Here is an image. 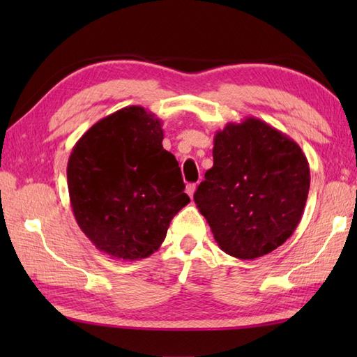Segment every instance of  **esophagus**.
Here are the masks:
<instances>
[{
  "label": "esophagus",
  "mask_w": 357,
  "mask_h": 357,
  "mask_svg": "<svg viewBox=\"0 0 357 357\" xmlns=\"http://www.w3.org/2000/svg\"><path fill=\"white\" fill-rule=\"evenodd\" d=\"M195 190H196V184L193 183V184H187V188H185V192H187V195L190 196V198H193V193H195Z\"/></svg>",
  "instance_id": "1"
}]
</instances>
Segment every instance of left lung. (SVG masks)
Segmentation results:
<instances>
[{"instance_id": "1", "label": "left lung", "mask_w": 357, "mask_h": 357, "mask_svg": "<svg viewBox=\"0 0 357 357\" xmlns=\"http://www.w3.org/2000/svg\"><path fill=\"white\" fill-rule=\"evenodd\" d=\"M308 190L304 151L282 132L250 116L215 135L213 167L193 198L219 248L255 259L291 236Z\"/></svg>"}]
</instances>
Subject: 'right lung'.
Wrapping results in <instances>:
<instances>
[{
  "mask_svg": "<svg viewBox=\"0 0 357 357\" xmlns=\"http://www.w3.org/2000/svg\"><path fill=\"white\" fill-rule=\"evenodd\" d=\"M162 139L161 119L128 105L75 144L67 164L72 210L100 252L124 261L149 257L161 247L173 216L190 202Z\"/></svg>",
  "mask_w": 357,
  "mask_h": 357,
  "instance_id": "1",
  "label": "right lung"
}]
</instances>
